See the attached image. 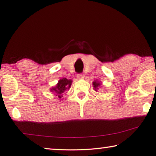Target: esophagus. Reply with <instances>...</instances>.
I'll use <instances>...</instances> for the list:
<instances>
[{"instance_id": "34e87169", "label": "esophagus", "mask_w": 156, "mask_h": 156, "mask_svg": "<svg viewBox=\"0 0 156 156\" xmlns=\"http://www.w3.org/2000/svg\"><path fill=\"white\" fill-rule=\"evenodd\" d=\"M84 77V74H83V73H79V74L77 75V78L78 79H83Z\"/></svg>"}]
</instances>
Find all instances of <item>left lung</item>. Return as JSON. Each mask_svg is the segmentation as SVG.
Returning a JSON list of instances; mask_svg holds the SVG:
<instances>
[{"label": "left lung", "instance_id": "8db88e82", "mask_svg": "<svg viewBox=\"0 0 156 156\" xmlns=\"http://www.w3.org/2000/svg\"><path fill=\"white\" fill-rule=\"evenodd\" d=\"M92 84H93L94 89L97 92L98 91V87H100V85H101V84H102V83H100V82L98 81V80H94L93 82V83H92Z\"/></svg>", "mask_w": 156, "mask_h": 156}]
</instances>
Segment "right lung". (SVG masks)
<instances>
[{
	"label": "right lung",
	"mask_w": 156,
	"mask_h": 156,
	"mask_svg": "<svg viewBox=\"0 0 156 156\" xmlns=\"http://www.w3.org/2000/svg\"><path fill=\"white\" fill-rule=\"evenodd\" d=\"M72 80H68L66 78H63L62 79H60L58 82V83L56 84V86L53 87L51 89H50V91L54 93L56 96H57L59 98V100H61L63 93L65 91L69 90V88L71 87V85H72Z\"/></svg>",
	"instance_id": "add662e5"
}]
</instances>
